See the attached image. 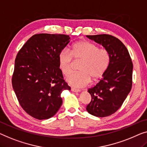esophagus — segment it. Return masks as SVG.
Instances as JSON below:
<instances>
[{
  "label": "esophagus",
  "instance_id": "34e87169",
  "mask_svg": "<svg viewBox=\"0 0 147 147\" xmlns=\"http://www.w3.org/2000/svg\"><path fill=\"white\" fill-rule=\"evenodd\" d=\"M71 90L74 92H80V90L74 88H71Z\"/></svg>",
  "mask_w": 147,
  "mask_h": 147
}]
</instances>
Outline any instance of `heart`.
Segmentation results:
<instances>
[{"instance_id":"heart-1","label":"heart","mask_w":147,"mask_h":147,"mask_svg":"<svg viewBox=\"0 0 147 147\" xmlns=\"http://www.w3.org/2000/svg\"><path fill=\"white\" fill-rule=\"evenodd\" d=\"M73 59L82 60L78 73H73L67 78L71 86L82 88L87 86L91 79L96 81L103 76L110 62V54L105 48H99L88 41H80L74 43L71 51L63 49L58 55V66L65 76L72 73Z\"/></svg>"}]
</instances>
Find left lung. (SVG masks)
<instances>
[{
	"mask_svg": "<svg viewBox=\"0 0 147 147\" xmlns=\"http://www.w3.org/2000/svg\"><path fill=\"white\" fill-rule=\"evenodd\" d=\"M101 44L110 54V62L103 78L88 90L92 100L86 110L96 117H107L122 106L132 87L133 63L125 46L108 34L86 36Z\"/></svg>",
	"mask_w": 147,
	"mask_h": 147,
	"instance_id": "1",
	"label": "left lung"
}]
</instances>
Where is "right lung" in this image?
I'll return each instance as SVG.
<instances>
[{
    "label": "right lung",
    "instance_id": "obj_1",
    "mask_svg": "<svg viewBox=\"0 0 147 147\" xmlns=\"http://www.w3.org/2000/svg\"><path fill=\"white\" fill-rule=\"evenodd\" d=\"M69 39L65 34H35L18 53L12 87L22 108L36 119L55 115L62 105L61 93L71 90L58 66L59 53Z\"/></svg>",
    "mask_w": 147,
    "mask_h": 147
}]
</instances>
